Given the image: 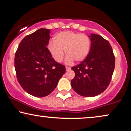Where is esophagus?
Masks as SVG:
<instances>
[{
  "mask_svg": "<svg viewBox=\"0 0 131 131\" xmlns=\"http://www.w3.org/2000/svg\"><path fill=\"white\" fill-rule=\"evenodd\" d=\"M66 71H69L71 70V67H66Z\"/></svg>",
  "mask_w": 131,
  "mask_h": 131,
  "instance_id": "1",
  "label": "esophagus"
}]
</instances>
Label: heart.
Here are the masks:
<instances>
[{"label":"heart","instance_id":"1","mask_svg":"<svg viewBox=\"0 0 131 131\" xmlns=\"http://www.w3.org/2000/svg\"><path fill=\"white\" fill-rule=\"evenodd\" d=\"M91 41L89 37L78 33L66 31L54 36L53 42L48 44V49L54 61L61 62L64 58V51L67 57L66 62L70 64L73 60L80 62L88 57L90 52Z\"/></svg>","mask_w":131,"mask_h":131}]
</instances>
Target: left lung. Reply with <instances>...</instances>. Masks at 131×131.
Instances as JSON below:
<instances>
[{
  "instance_id": "obj_1",
  "label": "left lung",
  "mask_w": 131,
  "mask_h": 131,
  "mask_svg": "<svg viewBox=\"0 0 131 131\" xmlns=\"http://www.w3.org/2000/svg\"><path fill=\"white\" fill-rule=\"evenodd\" d=\"M88 57L72 68L75 77L71 85L75 92L85 97H92L104 91L110 83L114 68L115 56L112 48L102 36L92 33Z\"/></svg>"
}]
</instances>
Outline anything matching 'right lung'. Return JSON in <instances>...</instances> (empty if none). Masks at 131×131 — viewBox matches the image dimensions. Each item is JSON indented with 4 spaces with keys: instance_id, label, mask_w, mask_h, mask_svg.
Listing matches in <instances>:
<instances>
[{
    "instance_id": "right-lung-1",
    "label": "right lung",
    "mask_w": 131,
    "mask_h": 131,
    "mask_svg": "<svg viewBox=\"0 0 131 131\" xmlns=\"http://www.w3.org/2000/svg\"><path fill=\"white\" fill-rule=\"evenodd\" d=\"M50 30L39 29L19 43L14 58L17 81L23 89L36 97L52 92L66 72V67L53 59L47 47Z\"/></svg>"
}]
</instances>
